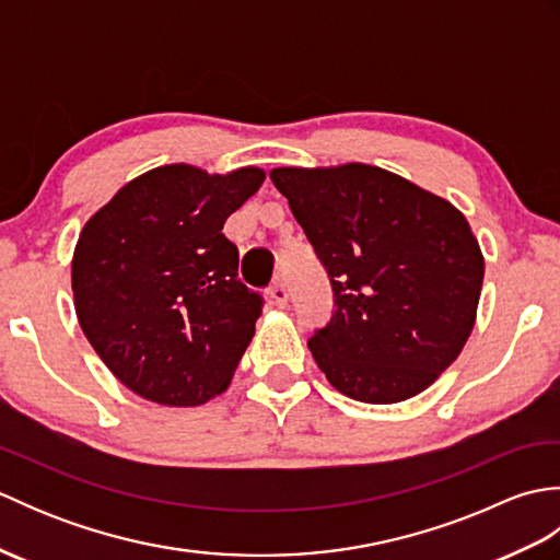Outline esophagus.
Segmentation results:
<instances>
[{
    "label": "esophagus",
    "mask_w": 560,
    "mask_h": 560,
    "mask_svg": "<svg viewBox=\"0 0 560 560\" xmlns=\"http://www.w3.org/2000/svg\"><path fill=\"white\" fill-rule=\"evenodd\" d=\"M269 295H271V301H273V303H277L279 307H283V305H287V303H289V291H287V287H283V283H281V281H277V283H273V287L269 289Z\"/></svg>",
    "instance_id": "obj_1"
}]
</instances>
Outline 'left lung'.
<instances>
[{
    "mask_svg": "<svg viewBox=\"0 0 560 560\" xmlns=\"http://www.w3.org/2000/svg\"><path fill=\"white\" fill-rule=\"evenodd\" d=\"M323 261L337 311L307 339L329 385L395 404L431 387L467 343L483 255L464 213L368 163L273 168Z\"/></svg>",
    "mask_w": 560,
    "mask_h": 560,
    "instance_id": "8db88e82",
    "label": "left lung"
}]
</instances>
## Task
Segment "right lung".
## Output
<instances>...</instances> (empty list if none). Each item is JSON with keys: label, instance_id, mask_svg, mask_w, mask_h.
<instances>
[{"label": "right lung", "instance_id": "right-lung-1", "mask_svg": "<svg viewBox=\"0 0 560 560\" xmlns=\"http://www.w3.org/2000/svg\"><path fill=\"white\" fill-rule=\"evenodd\" d=\"M261 183L255 165L225 175L159 165L83 223L71 257L74 311L135 395L199 407L231 385L261 299L237 281V247L221 229Z\"/></svg>", "mask_w": 560, "mask_h": 560}]
</instances>
